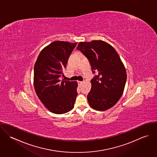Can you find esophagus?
Instances as JSON below:
<instances>
[{
	"label": "esophagus",
	"instance_id": "esophagus-1",
	"mask_svg": "<svg viewBox=\"0 0 157 157\" xmlns=\"http://www.w3.org/2000/svg\"><path fill=\"white\" fill-rule=\"evenodd\" d=\"M83 83V82H80V81H78V83L79 84V85H82V83Z\"/></svg>",
	"mask_w": 157,
	"mask_h": 157
}]
</instances>
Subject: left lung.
Segmentation results:
<instances>
[{
    "label": "left lung",
    "mask_w": 157,
    "mask_h": 157,
    "mask_svg": "<svg viewBox=\"0 0 157 157\" xmlns=\"http://www.w3.org/2000/svg\"><path fill=\"white\" fill-rule=\"evenodd\" d=\"M77 49L88 59L95 74L87 95L90 106L97 111L112 108L121 98L127 78L119 55L111 45L102 40L80 42Z\"/></svg>",
    "instance_id": "obj_1"
}]
</instances>
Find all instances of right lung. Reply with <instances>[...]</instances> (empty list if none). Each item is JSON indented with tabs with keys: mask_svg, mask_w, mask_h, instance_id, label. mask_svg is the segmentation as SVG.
Listing matches in <instances>:
<instances>
[{
	"mask_svg": "<svg viewBox=\"0 0 157 157\" xmlns=\"http://www.w3.org/2000/svg\"><path fill=\"white\" fill-rule=\"evenodd\" d=\"M77 43L55 41L40 52L34 67L36 92L50 112L62 114L71 111L77 96L76 82L60 80L69 57Z\"/></svg>",
	"mask_w": 157,
	"mask_h": 157,
	"instance_id": "add662e5",
	"label": "right lung"
}]
</instances>
